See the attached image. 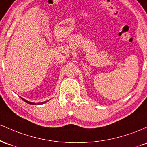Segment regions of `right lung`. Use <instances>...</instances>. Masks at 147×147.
I'll return each mask as SVG.
<instances>
[{"label":"right lung","instance_id":"right-lung-1","mask_svg":"<svg viewBox=\"0 0 147 147\" xmlns=\"http://www.w3.org/2000/svg\"><path fill=\"white\" fill-rule=\"evenodd\" d=\"M21 98L23 99V101H24V102H25L26 103H28V104H33V105H36V104H44V103H45V102H47V101L46 102H41V103H34V102H29V101H27V100H25V99H23V98H22V97H21Z\"/></svg>","mask_w":147,"mask_h":147}]
</instances>
